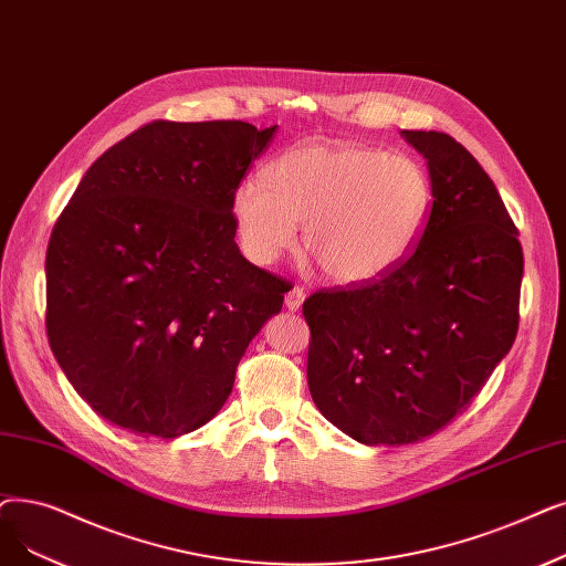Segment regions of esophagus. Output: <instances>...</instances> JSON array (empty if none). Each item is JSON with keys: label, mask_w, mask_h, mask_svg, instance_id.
<instances>
[{"label": "esophagus", "mask_w": 566, "mask_h": 566, "mask_svg": "<svg viewBox=\"0 0 566 566\" xmlns=\"http://www.w3.org/2000/svg\"><path fill=\"white\" fill-rule=\"evenodd\" d=\"M303 301H305V291H303L301 286L289 289V293L284 296V305H286L291 312L298 310V307L303 305Z\"/></svg>", "instance_id": "obj_1"}]
</instances>
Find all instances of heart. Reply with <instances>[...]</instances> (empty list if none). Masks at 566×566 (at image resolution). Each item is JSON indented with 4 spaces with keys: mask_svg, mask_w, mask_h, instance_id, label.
Here are the masks:
<instances>
[{
    "mask_svg": "<svg viewBox=\"0 0 566 566\" xmlns=\"http://www.w3.org/2000/svg\"><path fill=\"white\" fill-rule=\"evenodd\" d=\"M242 250L268 265L296 244L339 284H367L398 268L419 242L432 208V180L409 155L360 143L305 140L289 147L268 176L233 191Z\"/></svg>",
    "mask_w": 566,
    "mask_h": 566,
    "instance_id": "heart-1",
    "label": "heart"
}]
</instances>
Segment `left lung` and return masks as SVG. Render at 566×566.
I'll list each match as a JSON object with an SVG mask.
<instances>
[{
	"label": "left lung",
	"instance_id": "1",
	"mask_svg": "<svg viewBox=\"0 0 566 566\" xmlns=\"http://www.w3.org/2000/svg\"><path fill=\"white\" fill-rule=\"evenodd\" d=\"M428 159L432 208L388 275L303 303L307 384L370 447L421 441L472 402L518 333L523 248L493 180L441 132H402Z\"/></svg>",
	"mask_w": 566,
	"mask_h": 566
}]
</instances>
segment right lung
<instances>
[{
  "label": "right lung",
  "mask_w": 566,
  "mask_h": 566,
  "mask_svg": "<svg viewBox=\"0 0 566 566\" xmlns=\"http://www.w3.org/2000/svg\"><path fill=\"white\" fill-rule=\"evenodd\" d=\"M277 127L155 119L96 159L45 254V331L106 421L174 439L208 423L282 277L235 244L233 191Z\"/></svg>",
  "instance_id": "right-lung-1"
}]
</instances>
